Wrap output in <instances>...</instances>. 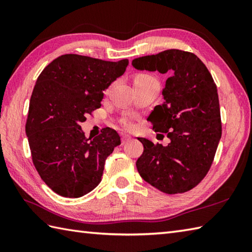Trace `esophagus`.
I'll list each match as a JSON object with an SVG mask.
<instances>
[{"mask_svg":"<svg viewBox=\"0 0 252 252\" xmlns=\"http://www.w3.org/2000/svg\"><path fill=\"white\" fill-rule=\"evenodd\" d=\"M121 138H122V143L125 144V143L129 142V141L131 140V136L127 135V134H122V135H121Z\"/></svg>","mask_w":252,"mask_h":252,"instance_id":"1","label":"esophagus"}]
</instances>
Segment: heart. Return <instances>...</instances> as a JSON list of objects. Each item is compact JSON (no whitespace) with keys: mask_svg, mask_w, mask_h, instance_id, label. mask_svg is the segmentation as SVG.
I'll use <instances>...</instances> for the list:
<instances>
[{"mask_svg":"<svg viewBox=\"0 0 252 252\" xmlns=\"http://www.w3.org/2000/svg\"><path fill=\"white\" fill-rule=\"evenodd\" d=\"M133 83L136 84V83H157L156 79L154 77L149 76V74H145V73H140V74H136L134 77V81ZM127 126H130V123H126Z\"/></svg>","mask_w":252,"mask_h":252,"instance_id":"heart-1","label":"heart"}]
</instances>
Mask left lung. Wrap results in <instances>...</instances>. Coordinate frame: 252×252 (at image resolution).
I'll use <instances>...</instances> for the list:
<instances>
[{"label":"left lung","mask_w":252,"mask_h":252,"mask_svg":"<svg viewBox=\"0 0 252 252\" xmlns=\"http://www.w3.org/2000/svg\"><path fill=\"white\" fill-rule=\"evenodd\" d=\"M137 70L169 73L163 103L148 119L155 131L168 133L167 146L138 137L144 152L136 168L144 181L165 194L191 189L205 178L222 135L217 85L199 58L180 50L135 58Z\"/></svg>","instance_id":"8db88e82"}]
</instances>
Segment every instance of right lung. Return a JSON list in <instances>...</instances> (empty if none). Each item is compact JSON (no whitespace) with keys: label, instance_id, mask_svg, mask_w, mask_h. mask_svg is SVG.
Here are the masks:
<instances>
[{"label":"right lung","instance_id":"1","mask_svg":"<svg viewBox=\"0 0 252 252\" xmlns=\"http://www.w3.org/2000/svg\"><path fill=\"white\" fill-rule=\"evenodd\" d=\"M127 65V60L106 62L66 54L49 63L37 78L26 134L36 171L56 194L78 198L99 184L106 159L120 145V136L105 127L100 135L85 137L80 123L99 108L103 91Z\"/></svg>","mask_w":252,"mask_h":252}]
</instances>
